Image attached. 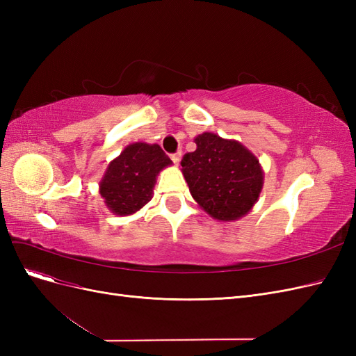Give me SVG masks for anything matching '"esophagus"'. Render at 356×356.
Instances as JSON below:
<instances>
[{
  "label": "esophagus",
  "instance_id": "esophagus-1",
  "mask_svg": "<svg viewBox=\"0 0 356 356\" xmlns=\"http://www.w3.org/2000/svg\"><path fill=\"white\" fill-rule=\"evenodd\" d=\"M181 156H182V154H181L179 152H178V153H175V154H172V156H170L172 161H174V163H175L177 166L179 165V161H181Z\"/></svg>",
  "mask_w": 356,
  "mask_h": 356
}]
</instances>
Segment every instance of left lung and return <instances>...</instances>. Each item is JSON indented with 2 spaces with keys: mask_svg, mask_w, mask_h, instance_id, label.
Here are the masks:
<instances>
[{
  "mask_svg": "<svg viewBox=\"0 0 356 356\" xmlns=\"http://www.w3.org/2000/svg\"><path fill=\"white\" fill-rule=\"evenodd\" d=\"M197 148L181 160L190 193L213 220L236 221L250 212L261 195L264 170L242 143L217 134L195 138Z\"/></svg>",
  "mask_w": 356,
  "mask_h": 356,
  "instance_id": "obj_1",
  "label": "left lung"
}]
</instances>
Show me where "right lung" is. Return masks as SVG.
Wrapping results in <instances>:
<instances>
[{"label":"right lung","instance_id":"add662e5","mask_svg":"<svg viewBox=\"0 0 356 356\" xmlns=\"http://www.w3.org/2000/svg\"><path fill=\"white\" fill-rule=\"evenodd\" d=\"M172 160L157 144H129L111 160L99 182L106 208L118 217L138 212L153 199L157 175Z\"/></svg>","mask_w":356,"mask_h":356}]
</instances>
